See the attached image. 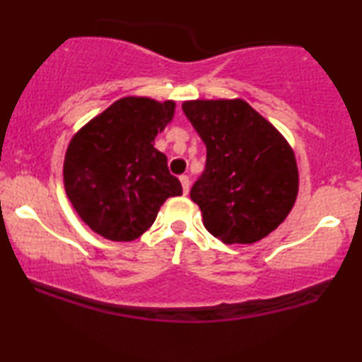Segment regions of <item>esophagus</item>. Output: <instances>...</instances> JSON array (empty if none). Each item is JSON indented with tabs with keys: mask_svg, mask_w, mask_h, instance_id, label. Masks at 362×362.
<instances>
[{
	"mask_svg": "<svg viewBox=\"0 0 362 362\" xmlns=\"http://www.w3.org/2000/svg\"><path fill=\"white\" fill-rule=\"evenodd\" d=\"M180 184H182V189H184V194H185V195L189 194V189H190V180H189V177L182 175V177H180Z\"/></svg>",
	"mask_w": 362,
	"mask_h": 362,
	"instance_id": "esophagus-1",
	"label": "esophagus"
}]
</instances>
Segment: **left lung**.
I'll use <instances>...</instances> for the list:
<instances>
[{"label":"left lung","instance_id":"obj_1","mask_svg":"<svg viewBox=\"0 0 362 362\" xmlns=\"http://www.w3.org/2000/svg\"><path fill=\"white\" fill-rule=\"evenodd\" d=\"M182 110L207 149L204 173L190 190L206 230L226 245L265 238L296 202L293 148L242 98L189 100Z\"/></svg>","mask_w":362,"mask_h":362}]
</instances>
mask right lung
I'll return each mask as SVG.
<instances>
[{
    "label": "right lung",
    "instance_id": "add662e5",
    "mask_svg": "<svg viewBox=\"0 0 362 362\" xmlns=\"http://www.w3.org/2000/svg\"><path fill=\"white\" fill-rule=\"evenodd\" d=\"M173 114V100L120 98L69 141L62 168L66 195L97 235L132 242L149 230L168 197L182 194L167 156L155 148Z\"/></svg>",
    "mask_w": 362,
    "mask_h": 362
}]
</instances>
